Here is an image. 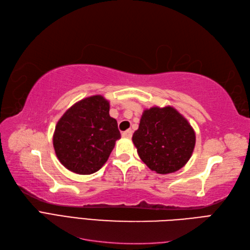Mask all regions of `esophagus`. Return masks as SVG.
Listing matches in <instances>:
<instances>
[{"mask_svg": "<svg viewBox=\"0 0 250 250\" xmlns=\"http://www.w3.org/2000/svg\"><path fill=\"white\" fill-rule=\"evenodd\" d=\"M133 135V131L132 130H126L123 133V137H125V138H131Z\"/></svg>", "mask_w": 250, "mask_h": 250, "instance_id": "34e87169", "label": "esophagus"}]
</instances>
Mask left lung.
Segmentation results:
<instances>
[{
    "label": "left lung",
    "instance_id": "obj_1",
    "mask_svg": "<svg viewBox=\"0 0 250 250\" xmlns=\"http://www.w3.org/2000/svg\"><path fill=\"white\" fill-rule=\"evenodd\" d=\"M132 140L150 170L167 174L178 171L191 158L195 132L173 107H152L143 111Z\"/></svg>",
    "mask_w": 250,
    "mask_h": 250
}]
</instances>
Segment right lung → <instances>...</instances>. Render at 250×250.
<instances>
[{
  "instance_id": "add662e5",
  "label": "right lung",
  "mask_w": 250,
  "mask_h": 250,
  "mask_svg": "<svg viewBox=\"0 0 250 250\" xmlns=\"http://www.w3.org/2000/svg\"><path fill=\"white\" fill-rule=\"evenodd\" d=\"M110 104L102 95L76 103L56 125L53 146L68 170L91 174L104 166L120 138L116 119L109 115Z\"/></svg>"
}]
</instances>
